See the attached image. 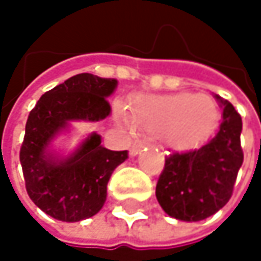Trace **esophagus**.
I'll return each instance as SVG.
<instances>
[{"instance_id":"esophagus-1","label":"esophagus","mask_w":261,"mask_h":261,"mask_svg":"<svg viewBox=\"0 0 261 261\" xmlns=\"http://www.w3.org/2000/svg\"><path fill=\"white\" fill-rule=\"evenodd\" d=\"M146 145H148V142H146V140H136V142L133 143V146H131V149H130L131 155L139 154V151H140L143 146H146Z\"/></svg>"}]
</instances>
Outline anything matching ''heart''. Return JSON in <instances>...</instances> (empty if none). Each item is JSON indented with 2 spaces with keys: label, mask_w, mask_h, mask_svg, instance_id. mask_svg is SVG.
<instances>
[{
  "label": "heart",
  "mask_w": 261,
  "mask_h": 261,
  "mask_svg": "<svg viewBox=\"0 0 261 261\" xmlns=\"http://www.w3.org/2000/svg\"><path fill=\"white\" fill-rule=\"evenodd\" d=\"M124 122L145 131H160L162 139L171 148H189L204 140L218 121L216 104L205 96L192 93L143 95L137 96L130 110L119 109Z\"/></svg>",
  "instance_id": "b5f03b06"
}]
</instances>
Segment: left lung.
<instances>
[{"mask_svg": "<svg viewBox=\"0 0 261 261\" xmlns=\"http://www.w3.org/2000/svg\"><path fill=\"white\" fill-rule=\"evenodd\" d=\"M224 109L218 134L196 149L172 152L155 186L162 208L172 218L196 222L221 210L231 198L243 163L242 118L231 102L216 95Z\"/></svg>", "mask_w": 261, "mask_h": 261, "instance_id": "1", "label": "left lung"}]
</instances>
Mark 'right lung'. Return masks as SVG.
I'll list each match as a JSON object with an SVG mask.
<instances>
[{
	"label": "right lung",
	"mask_w": 261,
	"mask_h": 261,
	"mask_svg": "<svg viewBox=\"0 0 261 261\" xmlns=\"http://www.w3.org/2000/svg\"><path fill=\"white\" fill-rule=\"evenodd\" d=\"M115 79L79 74L40 96L30 112L19 152L25 189L46 215L79 222L96 215L107 198V182L128 151H110L92 133L68 159L54 157L48 146L69 121H101L110 115Z\"/></svg>",
	"instance_id": "obj_1"
}]
</instances>
